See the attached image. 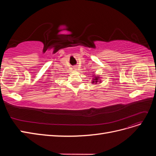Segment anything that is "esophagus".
Masks as SVG:
<instances>
[{
    "mask_svg": "<svg viewBox=\"0 0 156 156\" xmlns=\"http://www.w3.org/2000/svg\"><path fill=\"white\" fill-rule=\"evenodd\" d=\"M73 68L74 70H77V66H74Z\"/></svg>",
    "mask_w": 156,
    "mask_h": 156,
    "instance_id": "34e87169",
    "label": "esophagus"
}]
</instances>
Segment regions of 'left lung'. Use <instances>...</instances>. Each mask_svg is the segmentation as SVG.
<instances>
[{
  "label": "left lung",
  "mask_w": 156,
  "mask_h": 156,
  "mask_svg": "<svg viewBox=\"0 0 156 156\" xmlns=\"http://www.w3.org/2000/svg\"><path fill=\"white\" fill-rule=\"evenodd\" d=\"M94 77H93V79H92V83H93V84H96V83H98V82H100L99 83H101V80H100V77L98 76V75H95V74H94Z\"/></svg>",
  "instance_id": "8db88e82"
}]
</instances>
